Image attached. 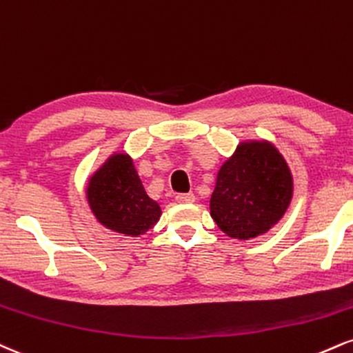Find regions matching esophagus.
<instances>
[{"instance_id":"esophagus-1","label":"esophagus","mask_w":353,"mask_h":353,"mask_svg":"<svg viewBox=\"0 0 353 353\" xmlns=\"http://www.w3.org/2000/svg\"><path fill=\"white\" fill-rule=\"evenodd\" d=\"M195 201V195L194 194H177L176 195V202L179 203H192Z\"/></svg>"}]
</instances>
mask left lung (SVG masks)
<instances>
[{"instance_id": "8db88e82", "label": "left lung", "mask_w": 353, "mask_h": 353, "mask_svg": "<svg viewBox=\"0 0 353 353\" xmlns=\"http://www.w3.org/2000/svg\"><path fill=\"white\" fill-rule=\"evenodd\" d=\"M292 190L290 165L273 143L241 141L220 165L210 217L230 239H256L283 219Z\"/></svg>"}]
</instances>
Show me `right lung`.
Wrapping results in <instances>:
<instances>
[{
  "mask_svg": "<svg viewBox=\"0 0 353 353\" xmlns=\"http://www.w3.org/2000/svg\"><path fill=\"white\" fill-rule=\"evenodd\" d=\"M88 207L97 222L125 236H139L159 222L161 207L144 190L133 158L113 152L88 177Z\"/></svg>",
  "mask_w": 353,
  "mask_h": 353,
  "instance_id": "obj_1",
  "label": "right lung"
}]
</instances>
